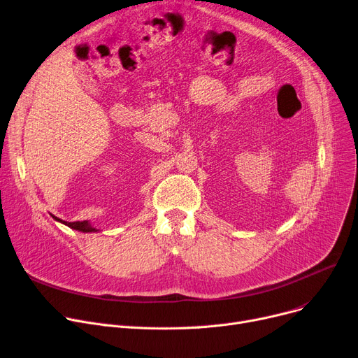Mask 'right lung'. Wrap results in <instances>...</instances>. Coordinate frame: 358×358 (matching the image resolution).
<instances>
[{"label":"right lung","instance_id":"add662e5","mask_svg":"<svg viewBox=\"0 0 358 358\" xmlns=\"http://www.w3.org/2000/svg\"><path fill=\"white\" fill-rule=\"evenodd\" d=\"M56 221H59V222H62V224H65V225H68L69 228H72V229H76V231H80V233H96V231H99V229H96L90 221H76V222H68V221H62L60 218H57V217H55V215H52Z\"/></svg>","mask_w":358,"mask_h":358}]
</instances>
